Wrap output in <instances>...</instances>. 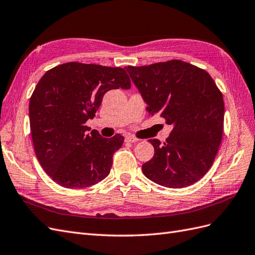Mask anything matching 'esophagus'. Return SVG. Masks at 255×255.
<instances>
[{
    "instance_id": "34e87169",
    "label": "esophagus",
    "mask_w": 255,
    "mask_h": 255,
    "mask_svg": "<svg viewBox=\"0 0 255 255\" xmlns=\"http://www.w3.org/2000/svg\"><path fill=\"white\" fill-rule=\"evenodd\" d=\"M138 141V138L133 135H127L126 136V142H136Z\"/></svg>"
}]
</instances>
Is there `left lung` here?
Here are the masks:
<instances>
[{
	"instance_id": "obj_1",
	"label": "left lung",
	"mask_w": 255,
	"mask_h": 255,
	"mask_svg": "<svg viewBox=\"0 0 255 255\" xmlns=\"http://www.w3.org/2000/svg\"><path fill=\"white\" fill-rule=\"evenodd\" d=\"M148 104L172 130L165 142L149 139L152 159L142 165L149 180L169 188L198 182L210 170L223 133L222 92L204 69L180 59L126 67Z\"/></svg>"
}]
</instances>
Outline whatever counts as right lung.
Wrapping results in <instances>:
<instances>
[{
	"mask_svg": "<svg viewBox=\"0 0 255 255\" xmlns=\"http://www.w3.org/2000/svg\"><path fill=\"white\" fill-rule=\"evenodd\" d=\"M129 89L120 67L71 61L48 70L29 100V126L34 149L43 170L66 188H85L109 175L121 134L103 138L85 123L96 117L111 89Z\"/></svg>",
	"mask_w": 255,
	"mask_h": 255,
	"instance_id": "obj_1",
	"label": "right lung"
}]
</instances>
